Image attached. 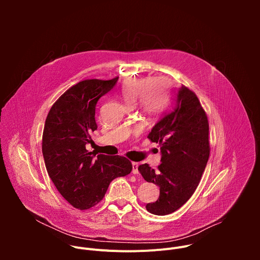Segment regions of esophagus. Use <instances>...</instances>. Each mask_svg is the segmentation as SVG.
Here are the masks:
<instances>
[{"label": "esophagus", "instance_id": "1", "mask_svg": "<svg viewBox=\"0 0 260 260\" xmlns=\"http://www.w3.org/2000/svg\"><path fill=\"white\" fill-rule=\"evenodd\" d=\"M132 166H133V171H132V173L133 174H139V170H138V167H139V164L138 162H132Z\"/></svg>", "mask_w": 260, "mask_h": 260}]
</instances>
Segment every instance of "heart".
<instances>
[{"instance_id":"obj_1","label":"heart","mask_w":260,"mask_h":260,"mask_svg":"<svg viewBox=\"0 0 260 260\" xmlns=\"http://www.w3.org/2000/svg\"><path fill=\"white\" fill-rule=\"evenodd\" d=\"M123 101L134 105L139 99L140 108L147 114H156L167 103V85L161 80L150 78L126 79L120 89Z\"/></svg>"}]
</instances>
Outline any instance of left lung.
<instances>
[{"label":"left lung","instance_id":"obj_1","mask_svg":"<svg viewBox=\"0 0 260 260\" xmlns=\"http://www.w3.org/2000/svg\"><path fill=\"white\" fill-rule=\"evenodd\" d=\"M148 139L159 143L161 164L157 171L147 164L138 170L147 182L159 187V198L146 205L147 211L164 216L191 198L209 159V122L197 94L182 85L174 106L153 126Z\"/></svg>","mask_w":260,"mask_h":260}]
</instances>
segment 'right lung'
Masks as SVG:
<instances>
[{
	"label": "right lung",
	"mask_w": 260,
	"mask_h": 260,
	"mask_svg": "<svg viewBox=\"0 0 260 260\" xmlns=\"http://www.w3.org/2000/svg\"><path fill=\"white\" fill-rule=\"evenodd\" d=\"M117 80L87 79L73 85L52 105L45 121L42 152L46 170L62 198L79 210L98 205L111 181L133 170L123 156L94 157L85 147L98 128L96 103Z\"/></svg>",
	"instance_id": "1"
}]
</instances>
